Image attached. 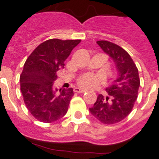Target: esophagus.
<instances>
[{"label":"esophagus","instance_id":"esophagus-1","mask_svg":"<svg viewBox=\"0 0 159 159\" xmlns=\"http://www.w3.org/2000/svg\"><path fill=\"white\" fill-rule=\"evenodd\" d=\"M74 92H76V93H84V92H86V91L81 89L79 87H76V88H74Z\"/></svg>","mask_w":159,"mask_h":159}]
</instances>
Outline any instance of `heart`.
<instances>
[{
    "label": "heart",
    "mask_w": 159,
    "mask_h": 159,
    "mask_svg": "<svg viewBox=\"0 0 159 159\" xmlns=\"http://www.w3.org/2000/svg\"><path fill=\"white\" fill-rule=\"evenodd\" d=\"M103 82H104V79L102 76L92 74V73H86V74L82 75L77 80V85L86 89L97 87Z\"/></svg>",
    "instance_id": "heart-1"
}]
</instances>
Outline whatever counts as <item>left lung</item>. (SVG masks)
Masks as SVG:
<instances>
[{"label":"left lung","instance_id":"left-lung-1","mask_svg":"<svg viewBox=\"0 0 159 159\" xmlns=\"http://www.w3.org/2000/svg\"><path fill=\"white\" fill-rule=\"evenodd\" d=\"M116 62L119 76L111 87L106 88L108 97L99 95L90 111L105 125L120 122L130 114L137 97L140 80L135 63L124 48L106 40L97 42Z\"/></svg>","mask_w":159,"mask_h":159}]
</instances>
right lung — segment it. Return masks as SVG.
Masks as SVG:
<instances>
[{"label":"right lung","mask_w":159,"mask_h":159,"mask_svg":"<svg viewBox=\"0 0 159 159\" xmlns=\"http://www.w3.org/2000/svg\"><path fill=\"white\" fill-rule=\"evenodd\" d=\"M80 39L61 40L51 39L40 43L24 64L20 77V91L28 111L38 120L52 123L66 115L74 95L72 88H53L57 72L64 67V62Z\"/></svg>","instance_id":"add662e5"}]
</instances>
